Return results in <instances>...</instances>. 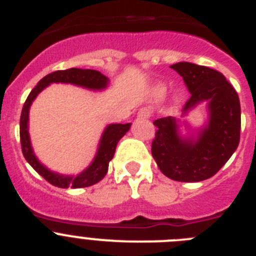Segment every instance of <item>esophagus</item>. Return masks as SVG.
<instances>
[{
	"mask_svg": "<svg viewBox=\"0 0 256 256\" xmlns=\"http://www.w3.org/2000/svg\"><path fill=\"white\" fill-rule=\"evenodd\" d=\"M137 116H138L140 119H148V118L151 116V110L148 108H140V112H138V114H137Z\"/></svg>",
	"mask_w": 256,
	"mask_h": 256,
	"instance_id": "34e87169",
	"label": "esophagus"
}]
</instances>
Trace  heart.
<instances>
[{"label":"heart","instance_id":"obj_1","mask_svg":"<svg viewBox=\"0 0 256 256\" xmlns=\"http://www.w3.org/2000/svg\"><path fill=\"white\" fill-rule=\"evenodd\" d=\"M156 92H158V94H159V96H162V94H164L165 88L162 87V86H160V87H158V90H156Z\"/></svg>","mask_w":256,"mask_h":256}]
</instances>
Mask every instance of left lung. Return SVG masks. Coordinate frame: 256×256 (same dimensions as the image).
Listing matches in <instances>:
<instances>
[{"mask_svg":"<svg viewBox=\"0 0 256 256\" xmlns=\"http://www.w3.org/2000/svg\"><path fill=\"white\" fill-rule=\"evenodd\" d=\"M183 78L190 98L183 115L198 104L208 101L209 123L198 138H182L176 118H160L151 154L164 176L178 182H200L218 173L240 144V98L224 76L212 68L192 62L172 65Z\"/></svg>","mask_w":256,"mask_h":256,"instance_id":"obj_1","label":"left lung"}]
</instances>
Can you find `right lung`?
Returning <instances> with one entry per match:
<instances>
[{"label": "right lung", "mask_w": 256, "mask_h": 256, "mask_svg": "<svg viewBox=\"0 0 256 256\" xmlns=\"http://www.w3.org/2000/svg\"><path fill=\"white\" fill-rule=\"evenodd\" d=\"M108 79L97 70L76 69V68L58 70V72H54L51 74H47L44 78L40 79L37 86L32 90L28 98L24 102L22 115H20V144H22V155H24L26 162L32 165V168L54 186L60 187V188H68V187L83 188V187H90L100 182L108 173V162L114 158L118 142L130 130V123L110 124V126H106L92 164L86 170L78 174L76 177L62 176V174L51 172L44 164H40V160L36 158L34 152H33L28 132L29 108H30L32 102L37 97V94L51 83H72V84L80 86V87L96 91V90H104L108 86Z\"/></svg>", "instance_id": "obj_1"}]
</instances>
